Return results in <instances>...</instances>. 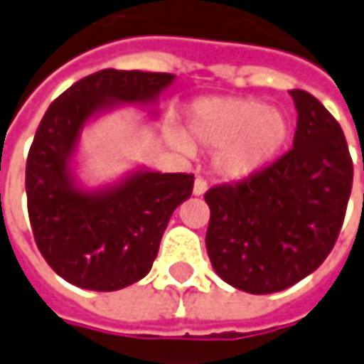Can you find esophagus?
Listing matches in <instances>:
<instances>
[{
	"instance_id": "esophagus-1",
	"label": "esophagus",
	"mask_w": 364,
	"mask_h": 364,
	"mask_svg": "<svg viewBox=\"0 0 364 364\" xmlns=\"http://www.w3.org/2000/svg\"><path fill=\"white\" fill-rule=\"evenodd\" d=\"M207 192V182L201 178H198L193 182V196H203Z\"/></svg>"
}]
</instances>
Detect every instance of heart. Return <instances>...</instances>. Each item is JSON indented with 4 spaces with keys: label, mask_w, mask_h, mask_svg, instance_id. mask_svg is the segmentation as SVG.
Returning <instances> with one entry per match:
<instances>
[{
    "label": "heart",
    "mask_w": 364,
    "mask_h": 364,
    "mask_svg": "<svg viewBox=\"0 0 364 364\" xmlns=\"http://www.w3.org/2000/svg\"><path fill=\"white\" fill-rule=\"evenodd\" d=\"M291 122L282 109L253 97H211L198 101L184 132L171 128L166 138L184 153L215 149L211 166L226 180L250 178L274 163L289 140Z\"/></svg>",
    "instance_id": "heart-1"
}]
</instances>
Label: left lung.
Listing matches in <instances>:
<instances>
[{
  "mask_svg": "<svg viewBox=\"0 0 364 364\" xmlns=\"http://www.w3.org/2000/svg\"><path fill=\"white\" fill-rule=\"evenodd\" d=\"M289 95L297 111L294 147L244 182L205 193L213 269L257 296L282 291L321 267L340 234L353 182L338 120L307 92Z\"/></svg>",
  "mask_w": 364,
  "mask_h": 364,
  "instance_id": "left-lung-1",
  "label": "left lung"
}]
</instances>
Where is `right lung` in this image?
<instances>
[{
    "instance_id": "right-lung-1",
    "label": "right lung",
    "mask_w": 364,
    "mask_h": 364,
    "mask_svg": "<svg viewBox=\"0 0 364 364\" xmlns=\"http://www.w3.org/2000/svg\"><path fill=\"white\" fill-rule=\"evenodd\" d=\"M174 75L105 68L63 92L43 114L26 159L34 240L51 269L73 286L114 291L151 270L171 215L192 196L193 176L134 166L111 184L78 176L82 132L122 105L149 109Z\"/></svg>"
}]
</instances>
